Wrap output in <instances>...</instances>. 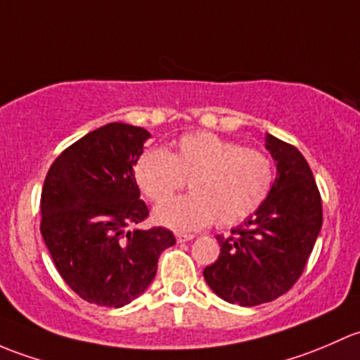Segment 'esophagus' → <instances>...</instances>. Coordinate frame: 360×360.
<instances>
[{
    "mask_svg": "<svg viewBox=\"0 0 360 360\" xmlns=\"http://www.w3.org/2000/svg\"><path fill=\"white\" fill-rule=\"evenodd\" d=\"M194 237V234H181L180 232V234H176V240H179V243H185V240H192Z\"/></svg>",
    "mask_w": 360,
    "mask_h": 360,
    "instance_id": "obj_1",
    "label": "esophagus"
}]
</instances>
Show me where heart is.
I'll use <instances>...</instances> for the list:
<instances>
[{"instance_id": "obj_1", "label": "heart", "mask_w": 360, "mask_h": 360, "mask_svg": "<svg viewBox=\"0 0 360 360\" xmlns=\"http://www.w3.org/2000/svg\"><path fill=\"white\" fill-rule=\"evenodd\" d=\"M136 185L150 201H162L188 180L185 198L169 199L154 210L159 225L179 232L231 227L246 220L272 187V162L251 147H239L210 131L180 136L173 150H146L133 168Z\"/></svg>"}]
</instances>
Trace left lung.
<instances>
[{"mask_svg": "<svg viewBox=\"0 0 360 360\" xmlns=\"http://www.w3.org/2000/svg\"><path fill=\"white\" fill-rule=\"evenodd\" d=\"M277 175L265 201L231 236H217L220 257L202 276L229 303L272 302L300 279L322 227V202L312 169L296 147L266 133Z\"/></svg>", "mask_w": 360, "mask_h": 360, "instance_id": "obj_1", "label": "left lung"}]
</instances>
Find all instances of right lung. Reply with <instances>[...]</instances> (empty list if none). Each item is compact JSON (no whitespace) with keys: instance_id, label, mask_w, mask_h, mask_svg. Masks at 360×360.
Instances as JSON below:
<instances>
[{"instance_id":"add662e5","label":"right lung","mask_w":360,"mask_h":360,"mask_svg":"<svg viewBox=\"0 0 360 360\" xmlns=\"http://www.w3.org/2000/svg\"><path fill=\"white\" fill-rule=\"evenodd\" d=\"M149 139L140 126L109 123L68 147L44 179V244L65 284L88 303H131L153 283L159 255L176 243L168 229H135L149 210L133 166Z\"/></svg>"}]
</instances>
